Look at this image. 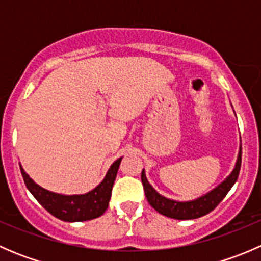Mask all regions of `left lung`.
I'll list each match as a JSON object with an SVG mask.
<instances>
[{
	"instance_id": "1",
	"label": "left lung",
	"mask_w": 261,
	"mask_h": 261,
	"mask_svg": "<svg viewBox=\"0 0 261 261\" xmlns=\"http://www.w3.org/2000/svg\"><path fill=\"white\" fill-rule=\"evenodd\" d=\"M241 154L243 152H241L240 147L236 167L227 179L223 181L222 184H220L217 188L213 189L212 192H210L208 194L191 202H177L160 196L150 186L145 177V173L143 170L141 172V181H143L144 192H145L147 202H149L152 208L156 210L159 213L167 216V217L175 218V220H193V218H198L207 215L220 204V202L225 198L226 194L228 193V191L232 188L235 181L238 180L239 173H240L241 169Z\"/></svg>"
}]
</instances>
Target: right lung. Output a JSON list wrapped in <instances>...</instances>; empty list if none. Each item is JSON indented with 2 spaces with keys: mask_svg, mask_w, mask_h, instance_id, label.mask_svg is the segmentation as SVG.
<instances>
[{
  "mask_svg": "<svg viewBox=\"0 0 261 261\" xmlns=\"http://www.w3.org/2000/svg\"><path fill=\"white\" fill-rule=\"evenodd\" d=\"M120 163L121 158L111 165L106 178L99 186H97L89 193L81 194V196H62L46 191L34 183L23 172L22 168L20 167V169L28 189L46 211L62 221L80 222V221H88L99 217L106 211Z\"/></svg>",
  "mask_w": 261,
  "mask_h": 261,
  "instance_id": "right-lung-1",
  "label": "right lung"
}]
</instances>
